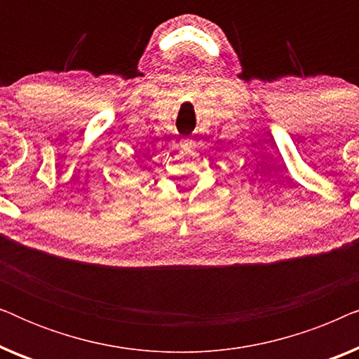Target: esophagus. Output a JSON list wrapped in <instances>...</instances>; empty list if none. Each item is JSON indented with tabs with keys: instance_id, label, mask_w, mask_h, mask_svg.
<instances>
[{
	"instance_id": "34e87169",
	"label": "esophagus",
	"mask_w": 359,
	"mask_h": 359,
	"mask_svg": "<svg viewBox=\"0 0 359 359\" xmlns=\"http://www.w3.org/2000/svg\"><path fill=\"white\" fill-rule=\"evenodd\" d=\"M184 144H186V145H189V144H191V140H184Z\"/></svg>"
}]
</instances>
